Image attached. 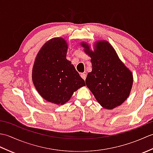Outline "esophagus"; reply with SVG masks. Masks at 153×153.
Listing matches in <instances>:
<instances>
[{"mask_svg":"<svg viewBox=\"0 0 153 153\" xmlns=\"http://www.w3.org/2000/svg\"><path fill=\"white\" fill-rule=\"evenodd\" d=\"M81 77H82V78H83L84 80H85V79H86V77H87V74H86L85 73H82V74H81Z\"/></svg>","mask_w":153,"mask_h":153,"instance_id":"esophagus-1","label":"esophagus"}]
</instances>
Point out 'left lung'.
Segmentation results:
<instances>
[{
  "label": "left lung",
  "instance_id": "8db88e82",
  "mask_svg": "<svg viewBox=\"0 0 153 153\" xmlns=\"http://www.w3.org/2000/svg\"><path fill=\"white\" fill-rule=\"evenodd\" d=\"M84 51L91 58L92 71L87 74V87L103 108L113 109L129 97L133 85V75L120 60L108 41H99L94 51L82 43Z\"/></svg>",
  "mask_w": 153,
  "mask_h": 153
}]
</instances>
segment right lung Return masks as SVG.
Here are the masks:
<instances>
[{"instance_id": "obj_1", "label": "right lung", "mask_w": 153, "mask_h": 153, "mask_svg": "<svg viewBox=\"0 0 153 153\" xmlns=\"http://www.w3.org/2000/svg\"><path fill=\"white\" fill-rule=\"evenodd\" d=\"M68 45L63 38H53L39 51L32 70V80L44 99L56 105L67 102L74 91L85 86L71 62L66 59Z\"/></svg>"}]
</instances>
